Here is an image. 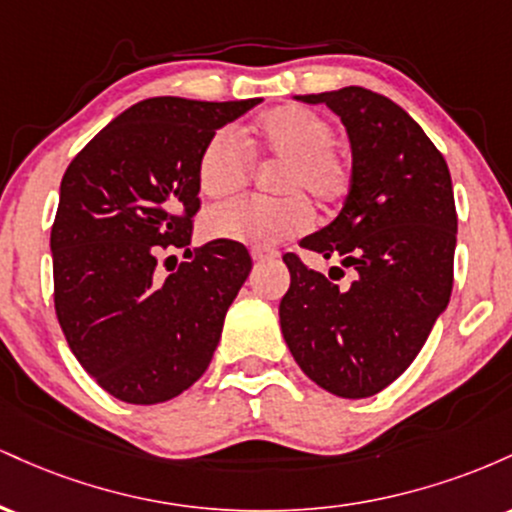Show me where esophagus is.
I'll list each match as a JSON object with an SVG mask.
<instances>
[{"label":"esophagus","mask_w":512,"mask_h":512,"mask_svg":"<svg viewBox=\"0 0 512 512\" xmlns=\"http://www.w3.org/2000/svg\"><path fill=\"white\" fill-rule=\"evenodd\" d=\"M250 255L255 262H264V260H276V257H279V252L269 250V248H252Z\"/></svg>","instance_id":"esophagus-1"}]
</instances>
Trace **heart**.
<instances>
[{
  "instance_id": "obj_1",
  "label": "heart",
  "mask_w": 512,
  "mask_h": 512,
  "mask_svg": "<svg viewBox=\"0 0 512 512\" xmlns=\"http://www.w3.org/2000/svg\"><path fill=\"white\" fill-rule=\"evenodd\" d=\"M332 137L330 122L308 108L289 105L264 115L252 127L248 148L264 161L281 163L272 187L284 197H240L214 204L202 214L204 238L264 248L308 231L313 209L297 192L315 197L322 207H334L351 187V168L332 146ZM250 173V155L233 129H219L199 154L197 182L207 197L243 190Z\"/></svg>"
}]
</instances>
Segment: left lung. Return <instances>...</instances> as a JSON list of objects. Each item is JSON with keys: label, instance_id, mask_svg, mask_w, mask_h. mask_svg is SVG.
I'll use <instances>...</instances> for the list:
<instances>
[{"label": "left lung", "instance_id": "1", "mask_svg": "<svg viewBox=\"0 0 512 512\" xmlns=\"http://www.w3.org/2000/svg\"><path fill=\"white\" fill-rule=\"evenodd\" d=\"M296 101L325 103L351 146L342 211L301 245L351 267L356 279L339 289L293 252L284 255L291 286L279 303L281 332L313 383L363 399L411 366L450 303L457 243L450 170L424 129L380 93L346 86Z\"/></svg>", "mask_w": 512, "mask_h": 512}]
</instances>
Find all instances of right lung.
<instances>
[{
  "instance_id": "obj_1",
  "label": "right lung",
  "mask_w": 512,
  "mask_h": 512,
  "mask_svg": "<svg viewBox=\"0 0 512 512\" xmlns=\"http://www.w3.org/2000/svg\"><path fill=\"white\" fill-rule=\"evenodd\" d=\"M260 103L146 98L64 173L50 233L57 320L76 361L122 402H168L209 368L250 252L211 240L168 276L156 264L168 245H190L204 144Z\"/></svg>"
}]
</instances>
